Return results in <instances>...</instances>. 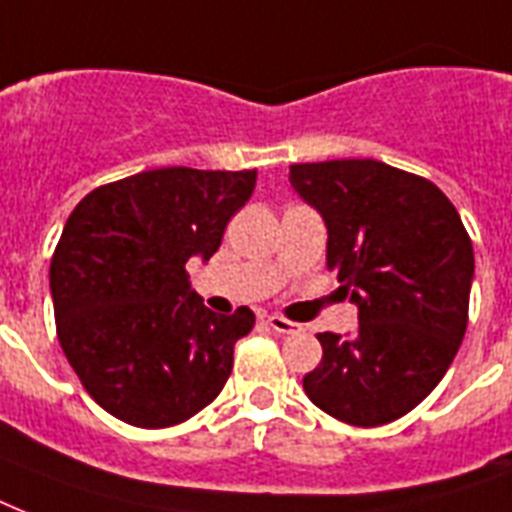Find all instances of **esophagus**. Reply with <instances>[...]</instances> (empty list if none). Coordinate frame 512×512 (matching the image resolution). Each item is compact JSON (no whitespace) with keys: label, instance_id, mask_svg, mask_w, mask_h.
Returning <instances> with one entry per match:
<instances>
[{"label":"esophagus","instance_id":"esophagus-1","mask_svg":"<svg viewBox=\"0 0 512 512\" xmlns=\"http://www.w3.org/2000/svg\"><path fill=\"white\" fill-rule=\"evenodd\" d=\"M265 324H268L273 332H279V335H297V332L303 329L300 324H295V321L284 319V316H268V319H265Z\"/></svg>","mask_w":512,"mask_h":512}]
</instances>
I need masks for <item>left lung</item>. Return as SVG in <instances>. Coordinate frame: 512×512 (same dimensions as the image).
Returning a JSON list of instances; mask_svg holds the SVG:
<instances>
[{
    "label": "left lung",
    "mask_w": 512,
    "mask_h": 512,
    "mask_svg": "<svg viewBox=\"0 0 512 512\" xmlns=\"http://www.w3.org/2000/svg\"><path fill=\"white\" fill-rule=\"evenodd\" d=\"M289 183L324 217L329 271L358 308L353 335H319L305 393L358 428L398 420L441 382L468 329V231L438 185L374 159L292 164Z\"/></svg>",
    "instance_id": "8db88e82"
}]
</instances>
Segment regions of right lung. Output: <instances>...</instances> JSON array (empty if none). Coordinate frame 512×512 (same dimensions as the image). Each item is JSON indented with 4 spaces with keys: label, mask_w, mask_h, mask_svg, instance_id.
Masks as SVG:
<instances>
[{
    "label": "right lung",
    "mask_w": 512,
    "mask_h": 512,
    "mask_svg": "<svg viewBox=\"0 0 512 512\" xmlns=\"http://www.w3.org/2000/svg\"><path fill=\"white\" fill-rule=\"evenodd\" d=\"M255 180V170L138 172L90 191L66 220L50 263L58 340L116 420L170 428L223 390L255 313L209 311L185 263L215 255Z\"/></svg>",
    "instance_id": "obj_1"
}]
</instances>
